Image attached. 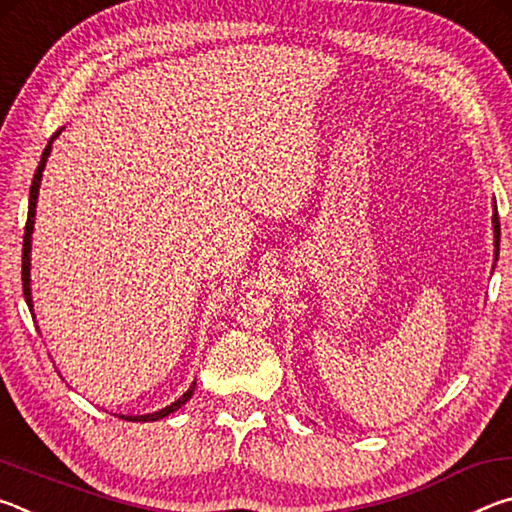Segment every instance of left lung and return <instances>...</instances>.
I'll return each mask as SVG.
<instances>
[{"label": "left lung", "instance_id": "1", "mask_svg": "<svg viewBox=\"0 0 512 512\" xmlns=\"http://www.w3.org/2000/svg\"><path fill=\"white\" fill-rule=\"evenodd\" d=\"M492 223H495V248H497V255H499V235H501V230H499V216H497V207H495V216H492Z\"/></svg>", "mask_w": 512, "mask_h": 512}]
</instances>
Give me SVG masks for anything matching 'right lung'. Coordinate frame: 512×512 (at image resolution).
<instances>
[{
	"label": "right lung",
	"instance_id": "add662e5",
	"mask_svg": "<svg viewBox=\"0 0 512 512\" xmlns=\"http://www.w3.org/2000/svg\"><path fill=\"white\" fill-rule=\"evenodd\" d=\"M60 135V131L51 137L49 144L45 146V151H42V158H40V164L36 173H33V183H31V192H29V216H27V225H24V241H22V289H24V300H27L29 309L33 311V305H31V289H29V271H31V232H33V219H36V203H38V187H40V178H42V169H45V162L49 158V151H51V142L56 140V137ZM194 386H189V391L180 397V400H176L169 406H164V409L155 411V413H146V415H121L124 420H131V422H153V420H160V418H167L169 413L178 411L180 406H183L189 397H192L194 393Z\"/></svg>",
	"mask_w": 512,
	"mask_h": 512
}]
</instances>
